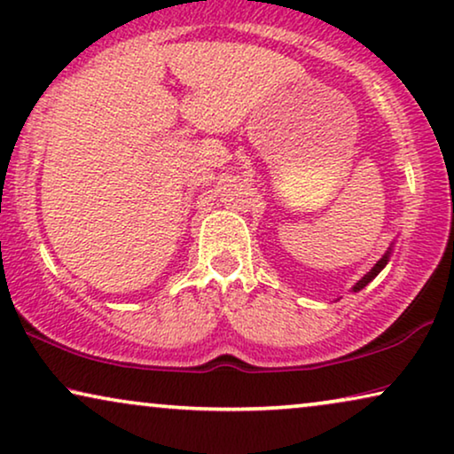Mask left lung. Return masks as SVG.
Returning <instances> with one entry per match:
<instances>
[{
  "label": "left lung",
  "instance_id": "obj_1",
  "mask_svg": "<svg viewBox=\"0 0 454 454\" xmlns=\"http://www.w3.org/2000/svg\"><path fill=\"white\" fill-rule=\"evenodd\" d=\"M388 254H390V252H387V256H382L380 260H378V262L374 264V269H372V270L368 272V275H364L362 281H357V285H356V287H353V291H359V289H364L365 285H368V283L372 281V278H374V277L378 275V272H380V270L384 269V266H387V262H388Z\"/></svg>",
  "mask_w": 454,
  "mask_h": 454
}]
</instances>
